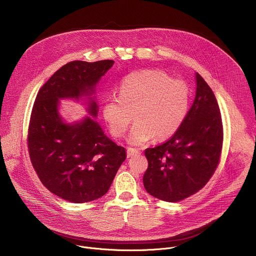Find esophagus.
Masks as SVG:
<instances>
[{"label": "esophagus", "instance_id": "1", "mask_svg": "<svg viewBox=\"0 0 256 256\" xmlns=\"http://www.w3.org/2000/svg\"><path fill=\"white\" fill-rule=\"evenodd\" d=\"M126 154H128V156H136L140 154V152L138 150L132 148H128Z\"/></svg>", "mask_w": 256, "mask_h": 256}]
</instances>
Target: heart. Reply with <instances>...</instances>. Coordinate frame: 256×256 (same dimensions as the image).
<instances>
[{"label": "heart", "instance_id": "1", "mask_svg": "<svg viewBox=\"0 0 256 256\" xmlns=\"http://www.w3.org/2000/svg\"><path fill=\"white\" fill-rule=\"evenodd\" d=\"M191 92L182 80H175L158 70L134 72L120 83V96H110L104 116L110 132L122 138L134 120L128 142L140 146L154 136L164 140L175 134L190 110Z\"/></svg>", "mask_w": 256, "mask_h": 256}]
</instances>
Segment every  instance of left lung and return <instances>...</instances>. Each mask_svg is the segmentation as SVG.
I'll return each instance as SVG.
<instances>
[{
  "label": "left lung",
  "instance_id": "1",
  "mask_svg": "<svg viewBox=\"0 0 256 256\" xmlns=\"http://www.w3.org/2000/svg\"><path fill=\"white\" fill-rule=\"evenodd\" d=\"M194 102L178 132L166 142L146 150V192L162 201L179 202L200 191L220 162L223 124L217 100L196 73Z\"/></svg>",
  "mask_w": 256,
  "mask_h": 256
}]
</instances>
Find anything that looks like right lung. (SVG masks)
<instances>
[{"label":"right lung","instance_id":"add662e5","mask_svg":"<svg viewBox=\"0 0 256 256\" xmlns=\"http://www.w3.org/2000/svg\"><path fill=\"white\" fill-rule=\"evenodd\" d=\"M114 62L75 60L63 65L43 84L32 108L27 136L32 166L42 184L68 202H90L106 194L126 158V148L92 118L66 124L57 112L59 98L92 94ZM88 110L96 116L94 100Z\"/></svg>","mask_w":256,"mask_h":256}]
</instances>
